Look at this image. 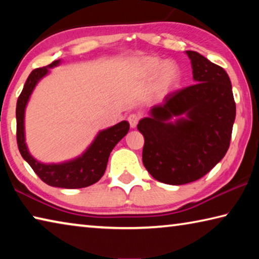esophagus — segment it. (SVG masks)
<instances>
[{
	"mask_svg": "<svg viewBox=\"0 0 259 259\" xmlns=\"http://www.w3.org/2000/svg\"><path fill=\"white\" fill-rule=\"evenodd\" d=\"M138 120H139L138 115H136V114H130V115L128 116V121H129L131 128H136V126H137Z\"/></svg>",
	"mask_w": 259,
	"mask_h": 259,
	"instance_id": "34e87169",
	"label": "esophagus"
}]
</instances>
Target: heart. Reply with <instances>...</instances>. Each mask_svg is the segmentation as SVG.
<instances>
[{
  "label": "heart",
  "mask_w": 259,
  "mask_h": 259,
  "mask_svg": "<svg viewBox=\"0 0 259 259\" xmlns=\"http://www.w3.org/2000/svg\"><path fill=\"white\" fill-rule=\"evenodd\" d=\"M139 76L145 81L154 78L153 90L157 97H164L178 88L182 82V69L174 60H163L159 57L145 56L137 63Z\"/></svg>",
  "instance_id": "heart-1"
}]
</instances>
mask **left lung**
<instances>
[{"mask_svg":"<svg viewBox=\"0 0 259 259\" xmlns=\"http://www.w3.org/2000/svg\"><path fill=\"white\" fill-rule=\"evenodd\" d=\"M194 84L166 96L138 122L145 138L143 163L169 185L198 181L230 147L235 120L231 80L224 68L195 51H186Z\"/></svg>","mask_w":259,"mask_h":259,"instance_id":"obj_1","label":"left lung"}]
</instances>
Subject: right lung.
<instances>
[{"instance_id":"1","label":"right lung","mask_w":259,"mask_h":259,"mask_svg":"<svg viewBox=\"0 0 259 259\" xmlns=\"http://www.w3.org/2000/svg\"><path fill=\"white\" fill-rule=\"evenodd\" d=\"M59 60L48 65L47 67L36 68L29 74L24 89L17 102V144L21 156L32 166L35 174L48 185L61 188H82L97 183L106 170L108 157L117 143L128 134V121L100 130L89 147L75 159L60 163H43L32 156L25 142V111L30 95L41 78L48 75L50 68L58 66Z\"/></svg>"}]
</instances>
